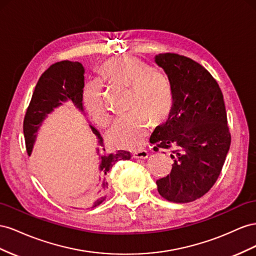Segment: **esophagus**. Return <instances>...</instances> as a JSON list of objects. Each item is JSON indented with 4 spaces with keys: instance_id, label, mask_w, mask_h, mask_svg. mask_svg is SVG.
<instances>
[{
    "instance_id": "obj_1",
    "label": "esophagus",
    "mask_w": 256,
    "mask_h": 256,
    "mask_svg": "<svg viewBox=\"0 0 256 256\" xmlns=\"http://www.w3.org/2000/svg\"><path fill=\"white\" fill-rule=\"evenodd\" d=\"M148 156H149V153L144 150L137 151L133 154L134 158H140V160H146V158H148Z\"/></svg>"
}]
</instances>
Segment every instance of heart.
I'll return each instance as SVG.
<instances>
[{
	"mask_svg": "<svg viewBox=\"0 0 256 256\" xmlns=\"http://www.w3.org/2000/svg\"><path fill=\"white\" fill-rule=\"evenodd\" d=\"M102 78L130 88L128 114L119 116L106 132V140L114 147L137 150L149 134V120L160 123L167 118L172 106V90L163 72L136 58L120 56L106 61L100 68ZM84 104L93 121L105 126L109 112L100 96V86L93 82L86 88Z\"/></svg>",
	"mask_w": 256,
	"mask_h": 256,
	"instance_id": "1",
	"label": "heart"
}]
</instances>
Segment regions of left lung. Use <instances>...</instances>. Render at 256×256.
I'll use <instances>...</instances> for the list:
<instances>
[{
    "instance_id": "obj_1",
    "label": "left lung",
    "mask_w": 256,
    "mask_h": 256,
    "mask_svg": "<svg viewBox=\"0 0 256 256\" xmlns=\"http://www.w3.org/2000/svg\"><path fill=\"white\" fill-rule=\"evenodd\" d=\"M154 61L168 77L172 106L150 142L172 148V168L156 180L158 191L172 202H190L205 195L220 176L230 146L222 91L200 64L176 54H160Z\"/></svg>"
}]
</instances>
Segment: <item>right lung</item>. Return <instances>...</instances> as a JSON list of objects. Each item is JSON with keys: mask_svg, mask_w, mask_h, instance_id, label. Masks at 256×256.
I'll return each mask as SVG.
<instances>
[{"mask_svg": "<svg viewBox=\"0 0 256 256\" xmlns=\"http://www.w3.org/2000/svg\"><path fill=\"white\" fill-rule=\"evenodd\" d=\"M84 68L82 63L72 61H61L51 65L44 72L38 84L35 86L30 105L24 121V134L26 147L28 156L34 148L38 133L48 116L64 103H70L78 110L84 114ZM93 134L98 140L96 153L98 156V186L96 191L89 198L75 204L74 208L96 207L106 198L108 184L106 176L112 165L118 160H130V152L118 150L114 153H106L103 137L98 130L89 124Z\"/></svg>", "mask_w": 256, "mask_h": 256, "instance_id": "add662e5", "label": "right lung"}]
</instances>
